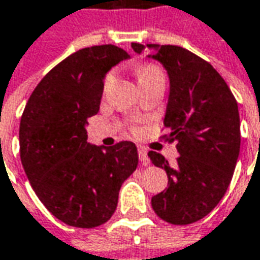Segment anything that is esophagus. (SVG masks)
<instances>
[{
  "label": "esophagus",
  "instance_id": "esophagus-1",
  "mask_svg": "<svg viewBox=\"0 0 260 260\" xmlns=\"http://www.w3.org/2000/svg\"><path fill=\"white\" fill-rule=\"evenodd\" d=\"M138 155H139V161L142 166H148L149 164V158H148V152L147 149L144 147H138Z\"/></svg>",
  "mask_w": 260,
  "mask_h": 260
}]
</instances>
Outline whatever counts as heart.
<instances>
[{
    "mask_svg": "<svg viewBox=\"0 0 260 260\" xmlns=\"http://www.w3.org/2000/svg\"><path fill=\"white\" fill-rule=\"evenodd\" d=\"M137 76H138L139 82L155 79V77H164L162 76V72L157 66H154V64H141V66H138Z\"/></svg>",
    "mask_w": 260,
    "mask_h": 260,
    "instance_id": "b5f03b06",
    "label": "heart"
}]
</instances>
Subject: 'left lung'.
Instances as JSON below:
<instances>
[{
  "label": "left lung",
  "instance_id": "8db88e82",
  "mask_svg": "<svg viewBox=\"0 0 260 260\" xmlns=\"http://www.w3.org/2000/svg\"><path fill=\"white\" fill-rule=\"evenodd\" d=\"M135 53L144 44H131ZM170 80L164 126L177 141L175 167L155 151L148 157L164 168L168 187L151 199L158 217L171 224H190L207 216L223 199L240 152V118L235 96L217 70L178 46L148 44Z\"/></svg>",
  "mask_w": 260,
  "mask_h": 260
}]
</instances>
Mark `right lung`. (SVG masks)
Here are the masks:
<instances>
[{
  "mask_svg": "<svg viewBox=\"0 0 260 260\" xmlns=\"http://www.w3.org/2000/svg\"><path fill=\"white\" fill-rule=\"evenodd\" d=\"M131 56L112 44L70 54L34 89L20 122L24 171L46 209L69 226L90 229L112 217L123 181L138 166L134 142H87L106 73Z\"/></svg>",
  "mask_w": 260,
  "mask_h": 260,
  "instance_id": "obj_1",
  "label": "right lung"
}]
</instances>
